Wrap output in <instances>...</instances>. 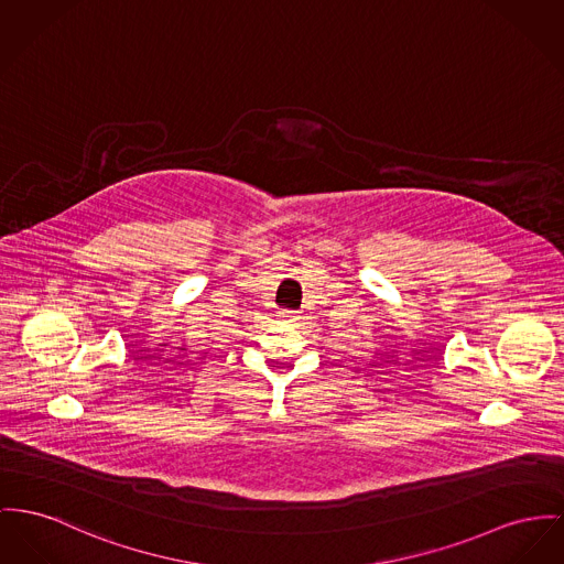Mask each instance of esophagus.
<instances>
[{
	"mask_svg": "<svg viewBox=\"0 0 564 564\" xmlns=\"http://www.w3.org/2000/svg\"><path fill=\"white\" fill-rule=\"evenodd\" d=\"M278 318H280L282 323H295V321H297L295 312H291V310H282V312H278Z\"/></svg>",
	"mask_w": 564,
	"mask_h": 564,
	"instance_id": "obj_1",
	"label": "esophagus"
}]
</instances>
